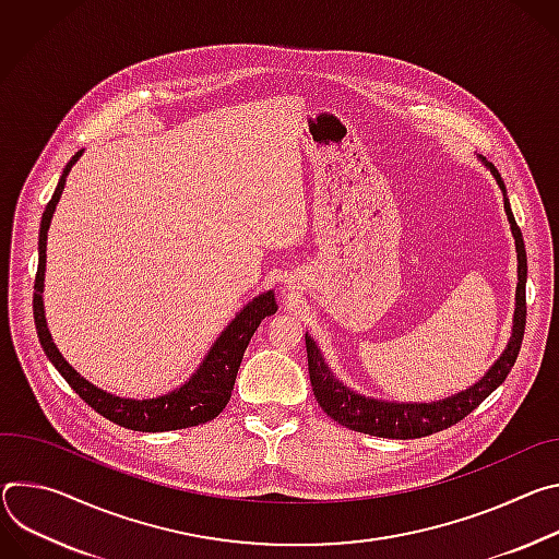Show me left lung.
I'll return each mask as SVG.
<instances>
[{"mask_svg":"<svg viewBox=\"0 0 559 559\" xmlns=\"http://www.w3.org/2000/svg\"><path fill=\"white\" fill-rule=\"evenodd\" d=\"M481 162L490 168L492 177L498 179L500 189L504 193V209L511 222V230L518 246V306H515V320H513V337L502 353V357L490 366L488 373L473 384L471 389L430 404H395V402H382V400H366L350 389H346L342 382L335 380V376L324 364V357L316 342L306 335V355H308V376H311V386L316 393L318 404L322 411L335 419L337 424L357 430L368 432L376 438H389V440H415L426 438L432 432H440L457 421H462L468 413H473L495 389H498L520 355L522 340H524V326H526V251L522 230L515 224V217L511 213V204L507 200L504 181L490 162L481 157Z\"/></svg>","mask_w":559,"mask_h":559,"instance_id":"left-lung-1","label":"left lung"}]
</instances>
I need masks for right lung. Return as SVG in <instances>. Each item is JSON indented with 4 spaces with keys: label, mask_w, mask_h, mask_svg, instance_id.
<instances>
[{
    "label": "right lung",
    "mask_w": 559,
    "mask_h": 559,
    "mask_svg": "<svg viewBox=\"0 0 559 559\" xmlns=\"http://www.w3.org/2000/svg\"><path fill=\"white\" fill-rule=\"evenodd\" d=\"M84 148L73 155V159L67 164L64 173L59 177L57 189L46 204V211L41 215V228H39V264H37V275H35V293H33V316H35V329L39 344L46 353V357L52 361V366L59 370L61 378L69 382V386L99 415L110 419L112 424H119L123 428L131 430H142V432H162V430H177V428H189L204 424L209 419H215L228 404L237 370L243 357V350L251 342L253 333L262 324L264 318L273 316L277 311V301L275 293L269 290L260 297H255L251 304H248L243 311L228 324V329L219 335L202 366L198 368V373L179 386L177 391L155 397V400H121L115 397L91 382H86L78 370L61 357L57 346L50 340V333L46 329V318H44V271H46V239H48V226L50 217L55 213V206L61 198V191L67 186V175L71 173L73 164L82 157Z\"/></svg>",
    "instance_id": "1"
}]
</instances>
